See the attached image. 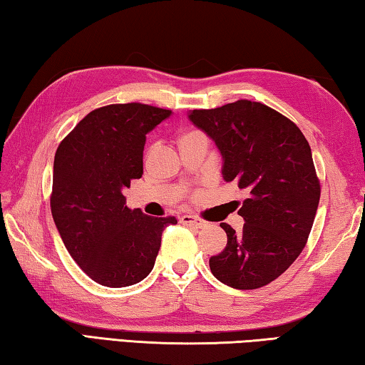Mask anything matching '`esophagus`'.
<instances>
[{"mask_svg": "<svg viewBox=\"0 0 365 365\" xmlns=\"http://www.w3.org/2000/svg\"><path fill=\"white\" fill-rule=\"evenodd\" d=\"M180 222L185 225H193V227H197V228H202L207 225V222L205 219L201 217H196V215H190V214H185L180 217Z\"/></svg>", "mask_w": 365, "mask_h": 365, "instance_id": "34e87169", "label": "esophagus"}]
</instances>
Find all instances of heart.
Wrapping results in <instances>:
<instances>
[{"label": "heart", "mask_w": 365, "mask_h": 365, "mask_svg": "<svg viewBox=\"0 0 365 365\" xmlns=\"http://www.w3.org/2000/svg\"><path fill=\"white\" fill-rule=\"evenodd\" d=\"M195 135H200V132H185L182 137H180V143H182V141H185V140L195 137Z\"/></svg>", "instance_id": "b5f03b06"}]
</instances>
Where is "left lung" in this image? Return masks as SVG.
Segmentation results:
<instances>
[{"instance_id": "1", "label": "left lung", "mask_w": 365, "mask_h": 365, "mask_svg": "<svg viewBox=\"0 0 365 365\" xmlns=\"http://www.w3.org/2000/svg\"><path fill=\"white\" fill-rule=\"evenodd\" d=\"M190 120L211 137L224 158L222 174L250 191L237 233L222 222L227 246L209 259L212 275L237 289H256L280 277L307 243L320 182L304 135L275 109L238 100L193 109Z\"/></svg>"}]
</instances>
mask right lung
<instances>
[{
  "instance_id": "add662e5",
  "label": "right lung",
  "mask_w": 365,
  "mask_h": 365,
  "mask_svg": "<svg viewBox=\"0 0 365 365\" xmlns=\"http://www.w3.org/2000/svg\"><path fill=\"white\" fill-rule=\"evenodd\" d=\"M172 114L150 104H109L86 114L54 156L51 214L67 251L103 287L135 285L153 270L172 217L125 206L123 190L143 175L146 133Z\"/></svg>"
}]
</instances>
